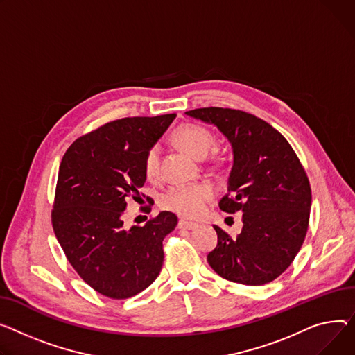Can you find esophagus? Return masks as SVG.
Instances as JSON below:
<instances>
[{
  "mask_svg": "<svg viewBox=\"0 0 355 355\" xmlns=\"http://www.w3.org/2000/svg\"><path fill=\"white\" fill-rule=\"evenodd\" d=\"M198 225L194 224V223H188V221H184V220H180L178 221V228H184V230H196Z\"/></svg>",
  "mask_w": 355,
  "mask_h": 355,
  "instance_id": "obj_1",
  "label": "esophagus"
}]
</instances>
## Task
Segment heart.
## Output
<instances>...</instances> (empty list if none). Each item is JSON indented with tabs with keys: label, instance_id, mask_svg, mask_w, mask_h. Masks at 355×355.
Returning <instances> with one entry per match:
<instances>
[{
	"label": "heart",
	"instance_id": "b5f03b06",
	"mask_svg": "<svg viewBox=\"0 0 355 355\" xmlns=\"http://www.w3.org/2000/svg\"><path fill=\"white\" fill-rule=\"evenodd\" d=\"M174 143L185 154L196 159H204L214 147V135L197 124H184L174 131ZM159 171V150L153 146L144 158V173L148 180H155ZM214 196L207 184L174 187L161 197V207L185 218H196L201 214L204 205Z\"/></svg>",
	"mask_w": 355,
	"mask_h": 355
}]
</instances>
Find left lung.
<instances>
[{
	"instance_id": "1",
	"label": "left lung",
	"mask_w": 355,
	"mask_h": 355,
	"mask_svg": "<svg viewBox=\"0 0 355 355\" xmlns=\"http://www.w3.org/2000/svg\"><path fill=\"white\" fill-rule=\"evenodd\" d=\"M214 125L232 150V167L220 208L243 212V230L232 239L218 227V244L207 259L220 277L263 286L284 272L300 251L311 209V188L288 141L268 123L231 108L187 111Z\"/></svg>"
}]
</instances>
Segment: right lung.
<instances>
[{"label":"right lung","mask_w":355,"mask_h":355,"mask_svg":"<svg viewBox=\"0 0 355 355\" xmlns=\"http://www.w3.org/2000/svg\"><path fill=\"white\" fill-rule=\"evenodd\" d=\"M177 114L123 118L77 141L62 157L53 228L69 264L100 294L124 300L158 277L162 240L178 220L170 211L125 228L127 202L141 198L147 151ZM148 200V198H147Z\"/></svg>","instance_id":"right-lung-1"}]
</instances>
